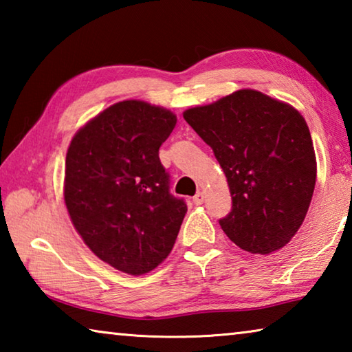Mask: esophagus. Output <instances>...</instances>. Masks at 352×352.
<instances>
[{
  "mask_svg": "<svg viewBox=\"0 0 352 352\" xmlns=\"http://www.w3.org/2000/svg\"><path fill=\"white\" fill-rule=\"evenodd\" d=\"M192 200H194L195 205H201V204H204V200H205V194L200 192V190H199V192L194 195Z\"/></svg>",
  "mask_w": 352,
  "mask_h": 352,
  "instance_id": "esophagus-1",
  "label": "esophagus"
}]
</instances>
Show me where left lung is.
I'll return each instance as SVG.
<instances>
[{"label": "left lung", "mask_w": 352, "mask_h": 352, "mask_svg": "<svg viewBox=\"0 0 352 352\" xmlns=\"http://www.w3.org/2000/svg\"><path fill=\"white\" fill-rule=\"evenodd\" d=\"M183 118L212 148L233 208L219 220L250 253L269 254L296 234L311 205L317 160L311 132L294 107L256 90H239Z\"/></svg>", "instance_id": "8db88e82"}]
</instances>
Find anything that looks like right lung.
<instances>
[{"label": "right lung", "mask_w": 352, "mask_h": 352, "mask_svg": "<svg viewBox=\"0 0 352 352\" xmlns=\"http://www.w3.org/2000/svg\"><path fill=\"white\" fill-rule=\"evenodd\" d=\"M174 113L122 100L88 121L71 140L63 195L77 233L107 264L142 275L168 258L188 206L169 192L160 146Z\"/></svg>", "instance_id": "right-lung-1"}]
</instances>
